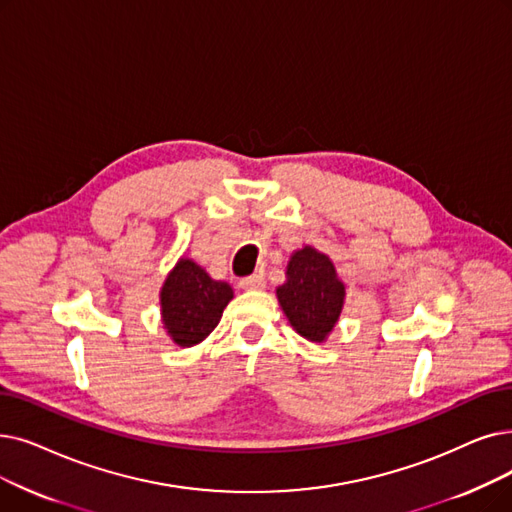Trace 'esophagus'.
<instances>
[{
    "label": "esophagus",
    "instance_id": "1",
    "mask_svg": "<svg viewBox=\"0 0 512 512\" xmlns=\"http://www.w3.org/2000/svg\"><path fill=\"white\" fill-rule=\"evenodd\" d=\"M240 286L247 288V291H263V288H265V278L261 274H251V276L240 280Z\"/></svg>",
    "mask_w": 512,
    "mask_h": 512
}]
</instances>
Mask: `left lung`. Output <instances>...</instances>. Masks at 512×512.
<instances>
[{"mask_svg": "<svg viewBox=\"0 0 512 512\" xmlns=\"http://www.w3.org/2000/svg\"><path fill=\"white\" fill-rule=\"evenodd\" d=\"M284 316L301 337L326 341L345 303V284L328 255L305 244L286 265V282L276 288Z\"/></svg>", "mask_w": 512, "mask_h": 512, "instance_id": "1", "label": "left lung"}]
</instances>
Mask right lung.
I'll use <instances>...</instances> for the list:
<instances>
[{
  "mask_svg": "<svg viewBox=\"0 0 512 512\" xmlns=\"http://www.w3.org/2000/svg\"><path fill=\"white\" fill-rule=\"evenodd\" d=\"M232 297L228 282L213 280L201 265L182 257L161 286V316L167 335L180 347L205 341Z\"/></svg>",
  "mask_w": 512,
  "mask_h": 512,
  "instance_id": "right-lung-1",
  "label": "right lung"
}]
</instances>
